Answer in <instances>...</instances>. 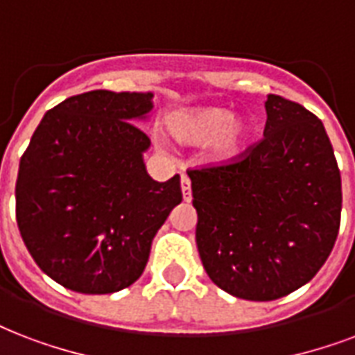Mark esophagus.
<instances>
[{"mask_svg":"<svg viewBox=\"0 0 355 355\" xmlns=\"http://www.w3.org/2000/svg\"><path fill=\"white\" fill-rule=\"evenodd\" d=\"M180 188H182L184 201H191V180H189L188 175L180 177Z\"/></svg>","mask_w":355,"mask_h":355,"instance_id":"obj_1","label":"esophagus"}]
</instances>
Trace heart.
<instances>
[{"instance_id": "b5f03b06", "label": "heart", "mask_w": 355, "mask_h": 355, "mask_svg": "<svg viewBox=\"0 0 355 355\" xmlns=\"http://www.w3.org/2000/svg\"><path fill=\"white\" fill-rule=\"evenodd\" d=\"M167 132L182 145H205L218 137V156L232 158L238 154L245 128L232 123V113L223 107H189L169 115L166 121Z\"/></svg>"}]
</instances>
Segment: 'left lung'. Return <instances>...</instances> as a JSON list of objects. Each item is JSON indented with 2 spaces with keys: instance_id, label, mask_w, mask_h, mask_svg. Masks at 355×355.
<instances>
[{
  "instance_id": "1",
  "label": "left lung",
  "mask_w": 355,
  "mask_h": 355,
  "mask_svg": "<svg viewBox=\"0 0 355 355\" xmlns=\"http://www.w3.org/2000/svg\"><path fill=\"white\" fill-rule=\"evenodd\" d=\"M264 137L234 158L188 169L196 240L221 291L272 302L309 283L339 234L340 171L315 113L270 94Z\"/></svg>"
}]
</instances>
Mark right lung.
<instances>
[{
    "label": "right lung",
    "mask_w": 355,
    "mask_h": 355,
    "mask_svg": "<svg viewBox=\"0 0 355 355\" xmlns=\"http://www.w3.org/2000/svg\"><path fill=\"white\" fill-rule=\"evenodd\" d=\"M153 94L89 91L46 112L20 158L16 223L33 261L81 294H112L141 277L154 234L182 201L180 177L156 182L134 124Z\"/></svg>",
    "instance_id": "right-lung-1"
}]
</instances>
